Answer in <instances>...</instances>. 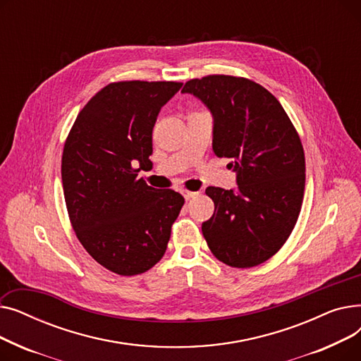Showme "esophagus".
Returning a JSON list of instances; mask_svg holds the SVG:
<instances>
[{
	"label": "esophagus",
	"instance_id": "1",
	"mask_svg": "<svg viewBox=\"0 0 361 361\" xmlns=\"http://www.w3.org/2000/svg\"><path fill=\"white\" fill-rule=\"evenodd\" d=\"M181 193H183V196H184V199H185V200H188V199H192V197L197 196V193H196V192H190V190H183Z\"/></svg>",
	"mask_w": 361,
	"mask_h": 361
}]
</instances>
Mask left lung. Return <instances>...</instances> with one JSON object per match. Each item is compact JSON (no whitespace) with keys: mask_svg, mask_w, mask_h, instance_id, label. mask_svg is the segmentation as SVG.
Instances as JSON below:
<instances>
[{"mask_svg":"<svg viewBox=\"0 0 361 361\" xmlns=\"http://www.w3.org/2000/svg\"><path fill=\"white\" fill-rule=\"evenodd\" d=\"M181 92L211 109L215 155L237 173V193L206 188L215 211L202 224L203 237L228 267H257L288 240L301 211L306 159L298 133L274 94L250 79L209 74Z\"/></svg>","mask_w":361,"mask_h":361,"instance_id":"left-lung-1","label":"left lung"}]
</instances>
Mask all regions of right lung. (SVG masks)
I'll return each instance as SVG.
<instances>
[{"label": "right lung", "mask_w": 361, "mask_h": 361, "mask_svg": "<svg viewBox=\"0 0 361 361\" xmlns=\"http://www.w3.org/2000/svg\"><path fill=\"white\" fill-rule=\"evenodd\" d=\"M181 86L112 82L89 99L66 139L61 177L71 226L85 250L114 274L155 267L184 204L180 193L137 178L152 164L158 114Z\"/></svg>", "instance_id": "right-lung-1"}]
</instances>
